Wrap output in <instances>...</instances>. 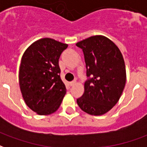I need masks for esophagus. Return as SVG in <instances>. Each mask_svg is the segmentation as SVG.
<instances>
[{"label": "esophagus", "mask_w": 147, "mask_h": 147, "mask_svg": "<svg viewBox=\"0 0 147 147\" xmlns=\"http://www.w3.org/2000/svg\"><path fill=\"white\" fill-rule=\"evenodd\" d=\"M76 80H74V81H71V82H70V86H74V85H76Z\"/></svg>", "instance_id": "1"}]
</instances>
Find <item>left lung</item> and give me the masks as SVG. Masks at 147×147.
Wrapping results in <instances>:
<instances>
[{
    "label": "left lung",
    "mask_w": 147,
    "mask_h": 147,
    "mask_svg": "<svg viewBox=\"0 0 147 147\" xmlns=\"http://www.w3.org/2000/svg\"><path fill=\"white\" fill-rule=\"evenodd\" d=\"M76 46L83 51L89 78L77 104L89 115H104L118 103L125 86L123 56L118 47L104 36H90Z\"/></svg>",
    "instance_id": "1"
}]
</instances>
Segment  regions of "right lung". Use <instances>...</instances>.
Wrapping results in <instances>:
<instances>
[{
    "label": "right lung",
    "mask_w": 147,
    "mask_h": 147,
    "mask_svg": "<svg viewBox=\"0 0 147 147\" xmlns=\"http://www.w3.org/2000/svg\"><path fill=\"white\" fill-rule=\"evenodd\" d=\"M67 47L66 43L43 38L32 43L22 55L19 86L26 105L38 115L55 112L66 93L58 61Z\"/></svg>",
    "instance_id": "right-lung-1"
}]
</instances>
